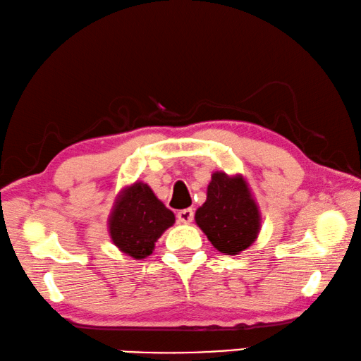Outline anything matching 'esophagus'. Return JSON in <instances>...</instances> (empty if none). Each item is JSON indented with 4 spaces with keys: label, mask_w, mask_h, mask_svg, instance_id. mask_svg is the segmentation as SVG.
<instances>
[{
    "label": "esophagus",
    "mask_w": 361,
    "mask_h": 361,
    "mask_svg": "<svg viewBox=\"0 0 361 361\" xmlns=\"http://www.w3.org/2000/svg\"><path fill=\"white\" fill-rule=\"evenodd\" d=\"M177 220H179L180 224H190L193 220V209L188 207V209L179 211V212H177Z\"/></svg>",
    "instance_id": "obj_1"
}]
</instances>
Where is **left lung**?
I'll return each instance as SVG.
<instances>
[{"label":"left lung","mask_w":361,"mask_h":361,"mask_svg":"<svg viewBox=\"0 0 361 361\" xmlns=\"http://www.w3.org/2000/svg\"><path fill=\"white\" fill-rule=\"evenodd\" d=\"M195 222L219 252L238 255L254 244L262 217L244 177L216 171L207 185L204 204L195 214Z\"/></svg>","instance_id":"8db88e82"}]
</instances>
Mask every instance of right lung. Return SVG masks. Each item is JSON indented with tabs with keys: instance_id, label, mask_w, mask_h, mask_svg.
Segmentation results:
<instances>
[{
	"instance_id": "obj_1",
	"label": "right lung",
	"mask_w": 361,
	"mask_h": 361,
	"mask_svg": "<svg viewBox=\"0 0 361 361\" xmlns=\"http://www.w3.org/2000/svg\"><path fill=\"white\" fill-rule=\"evenodd\" d=\"M176 217L144 182L123 188L109 216V235L120 252L136 260L149 257L157 239Z\"/></svg>"
}]
</instances>
